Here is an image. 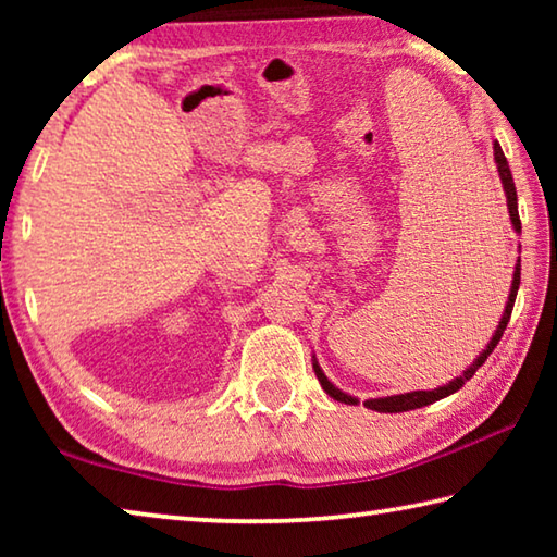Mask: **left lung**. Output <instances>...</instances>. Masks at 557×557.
<instances>
[{
  "instance_id": "8db88e82",
  "label": "left lung",
  "mask_w": 557,
  "mask_h": 557,
  "mask_svg": "<svg viewBox=\"0 0 557 557\" xmlns=\"http://www.w3.org/2000/svg\"><path fill=\"white\" fill-rule=\"evenodd\" d=\"M494 162H496V172L498 178H502V186H504V194H506V206H508V215H511V225L516 233H521V219H518V196H516V184H513V176H511V169H508V162L504 157V149L502 145L494 139ZM518 250H521V245H518ZM518 285H521V256L516 260V268H513V280H511V289H508V299H506V307H504V314L498 319V326L494 329L492 338H488V344L482 348V354H479L474 361L467 366V371L457 375V379H451L447 385H440L435 391H410V393H400V395H385V398H371V400H363V405L369 410L375 412H408L414 408H425V405L435 403L447 398V395L457 393L461 385H465L471 375L479 371V366H484V361L488 358V354L494 351L496 344L502 342L504 336V329L508 324V319H511V309H513V301L518 295ZM312 366H314V373L319 383H322V388L326 391V395H332L334 400L338 403H346V405H358L361 400L356 398V395H348L342 388H336V385L326 379V373L322 371V366H319L317 356H312Z\"/></svg>"
}]
</instances>
